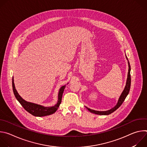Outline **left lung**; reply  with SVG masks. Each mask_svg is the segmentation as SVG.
Here are the masks:
<instances>
[{
    "label": "left lung",
    "instance_id": "obj_1",
    "mask_svg": "<svg viewBox=\"0 0 147 147\" xmlns=\"http://www.w3.org/2000/svg\"><path fill=\"white\" fill-rule=\"evenodd\" d=\"M125 57H126L127 60H128V59L125 55ZM128 65H129V70H128V74H127V81H126V84H125V86L124 87V89L123 90V91L122 92L121 94L120 95L118 102L117 103V104L116 105V106L114 107L113 108L107 111H95V110H92L91 109L87 107H86V108L91 113L96 114V115H108L111 114L112 113H113V112H115L116 109H117L123 103V102H124V100H125V98L127 96V95L129 93L130 91V86H131V76H130V70H131V67H130V63L128 60Z\"/></svg>",
    "mask_w": 147,
    "mask_h": 147
}]
</instances>
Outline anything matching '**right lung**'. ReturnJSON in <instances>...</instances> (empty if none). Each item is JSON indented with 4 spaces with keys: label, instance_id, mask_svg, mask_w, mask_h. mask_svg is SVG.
Instances as JSON below:
<instances>
[{
    "label": "right lung",
    "instance_id": "right-lung-1",
    "mask_svg": "<svg viewBox=\"0 0 147 147\" xmlns=\"http://www.w3.org/2000/svg\"><path fill=\"white\" fill-rule=\"evenodd\" d=\"M12 86H13V90L14 94L15 95V97L17 99V100L20 102V103L22 105V107L24 108L26 111H27L28 112H29L30 114L32 115L35 116H38V117H42L52 115L54 113L58 108L60 106V104L61 102V98L63 93L64 90L65 88V86H62L59 91L58 94V100L57 103L53 107H45L44 106L40 105L35 104L34 103L29 102L24 99H23L22 97L20 96V95L18 94L14 86V80L13 77L12 80Z\"/></svg>",
    "mask_w": 147,
    "mask_h": 147
}]
</instances>
